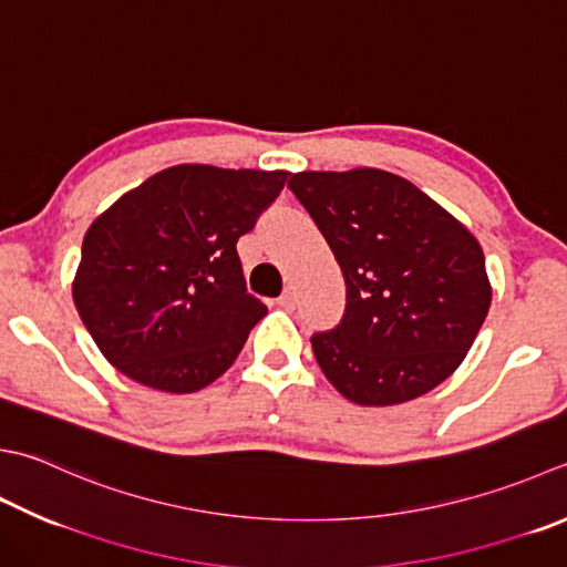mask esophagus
<instances>
[{
	"mask_svg": "<svg viewBox=\"0 0 567 567\" xmlns=\"http://www.w3.org/2000/svg\"><path fill=\"white\" fill-rule=\"evenodd\" d=\"M277 305H280L282 309L295 307V290H292V287H285V292L280 295V299H277Z\"/></svg>",
	"mask_w": 567,
	"mask_h": 567,
	"instance_id": "1",
	"label": "esophagus"
}]
</instances>
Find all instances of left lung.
Returning <instances> with one entry per match:
<instances>
[{"label":"left lung","instance_id":"left-lung-1","mask_svg":"<svg viewBox=\"0 0 567 567\" xmlns=\"http://www.w3.org/2000/svg\"><path fill=\"white\" fill-rule=\"evenodd\" d=\"M347 282L341 324L312 337L321 373L357 405H398L457 371L492 305L480 240L383 169L299 172L290 184Z\"/></svg>","mask_w":567,"mask_h":567}]
</instances>
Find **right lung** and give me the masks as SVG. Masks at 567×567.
I'll return each instance as SVG.
<instances>
[{
	"mask_svg": "<svg viewBox=\"0 0 567 567\" xmlns=\"http://www.w3.org/2000/svg\"><path fill=\"white\" fill-rule=\"evenodd\" d=\"M290 172L176 164L122 194L83 238L73 302L127 379L196 393L224 375L268 315L236 243Z\"/></svg>",
	"mask_w": 567,
	"mask_h": 567,
	"instance_id": "1",
	"label": "right lung"
}]
</instances>
